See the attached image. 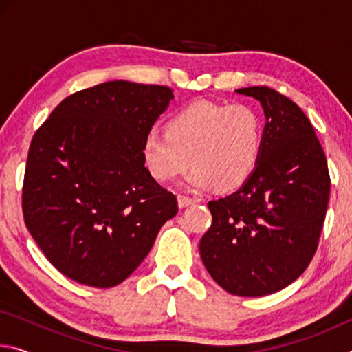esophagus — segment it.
<instances>
[{"mask_svg":"<svg viewBox=\"0 0 352 352\" xmlns=\"http://www.w3.org/2000/svg\"><path fill=\"white\" fill-rule=\"evenodd\" d=\"M195 201H197V200L186 197V195H178V206H180V208H186L189 205H194Z\"/></svg>","mask_w":352,"mask_h":352,"instance_id":"obj_1","label":"esophagus"}]
</instances>
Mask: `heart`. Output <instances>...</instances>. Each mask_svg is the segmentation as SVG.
I'll return each instance as SVG.
<instances>
[{
    "mask_svg": "<svg viewBox=\"0 0 352 352\" xmlns=\"http://www.w3.org/2000/svg\"><path fill=\"white\" fill-rule=\"evenodd\" d=\"M264 122L247 104L195 100L169 119L168 130H151L142 141V158L153 178L174 180L190 166L186 188L220 190L242 186L259 163Z\"/></svg>",
    "mask_w": 352,
    "mask_h": 352,
    "instance_id": "obj_1",
    "label": "heart"
}]
</instances>
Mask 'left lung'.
I'll use <instances>...</instances> for the list:
<instances>
[{
    "label": "left lung",
    "instance_id": "obj_1",
    "mask_svg": "<svg viewBox=\"0 0 352 352\" xmlns=\"http://www.w3.org/2000/svg\"><path fill=\"white\" fill-rule=\"evenodd\" d=\"M236 93L262 105V152L236 192L208 204L212 225L201 237L200 256L231 295L264 296L287 287L312 261L331 180L323 148L300 107L269 87Z\"/></svg>",
    "mask_w": 352,
    "mask_h": 352
}]
</instances>
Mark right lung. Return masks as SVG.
<instances>
[{
    "label": "right lung",
    "instance_id": "obj_1",
    "mask_svg": "<svg viewBox=\"0 0 352 352\" xmlns=\"http://www.w3.org/2000/svg\"><path fill=\"white\" fill-rule=\"evenodd\" d=\"M169 87L111 80L63 99L31 141L23 184L29 233L56 269L109 289L151 252L177 197L146 168L142 141Z\"/></svg>",
    "mask_w": 352,
    "mask_h": 352
}]
</instances>
